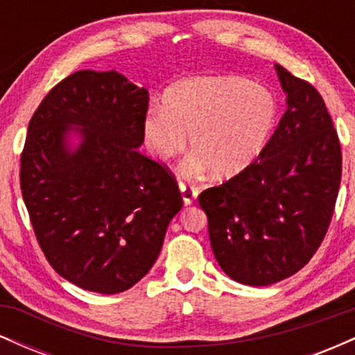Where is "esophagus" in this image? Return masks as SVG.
Segmentation results:
<instances>
[{"label":"esophagus","mask_w":355,"mask_h":355,"mask_svg":"<svg viewBox=\"0 0 355 355\" xmlns=\"http://www.w3.org/2000/svg\"><path fill=\"white\" fill-rule=\"evenodd\" d=\"M178 189H180V191H182L183 203H185V205H191V203L195 202V198H197V195H198L197 187H193V185H190V183L180 180V182H178Z\"/></svg>","instance_id":"esophagus-1"}]
</instances>
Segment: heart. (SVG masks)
Masks as SVG:
<instances>
[{
    "label": "heart",
    "instance_id": "b5f03b06",
    "mask_svg": "<svg viewBox=\"0 0 355 355\" xmlns=\"http://www.w3.org/2000/svg\"><path fill=\"white\" fill-rule=\"evenodd\" d=\"M279 115L274 93L240 76H197L165 89L162 108L146 110L141 138L150 157L168 162L185 148L195 173L232 178L259 160Z\"/></svg>",
    "mask_w": 355,
    "mask_h": 355
}]
</instances>
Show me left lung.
Returning a JSON list of instances; mask_svg holds the SVG:
<instances>
[{
	"instance_id": "left-lung-1",
	"label": "left lung",
	"mask_w": 355,
	"mask_h": 355,
	"mask_svg": "<svg viewBox=\"0 0 355 355\" xmlns=\"http://www.w3.org/2000/svg\"><path fill=\"white\" fill-rule=\"evenodd\" d=\"M275 68L287 110L263 153L198 195L218 266L254 287L280 282L312 259L331 225L342 177L339 137L320 93Z\"/></svg>"
}]
</instances>
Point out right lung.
<instances>
[{
    "instance_id": "1",
    "label": "right lung",
    "mask_w": 355,
    "mask_h": 355,
    "mask_svg": "<svg viewBox=\"0 0 355 355\" xmlns=\"http://www.w3.org/2000/svg\"><path fill=\"white\" fill-rule=\"evenodd\" d=\"M148 92L116 71L81 70L44 96L28 125L19 185L44 257L68 282L128 291L160 254L183 205L165 165L138 152ZM80 133L67 148L72 125Z\"/></svg>"
}]
</instances>
